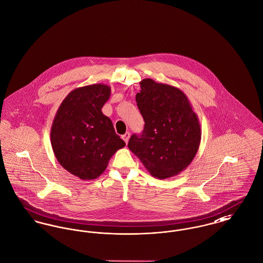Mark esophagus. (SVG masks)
Listing matches in <instances>:
<instances>
[{"mask_svg":"<svg viewBox=\"0 0 263 263\" xmlns=\"http://www.w3.org/2000/svg\"><path fill=\"white\" fill-rule=\"evenodd\" d=\"M122 138H123V140L126 142V143H128L129 141V138H130V133L129 132H126L123 136H122Z\"/></svg>","mask_w":263,"mask_h":263,"instance_id":"1","label":"esophagus"}]
</instances>
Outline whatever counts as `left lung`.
<instances>
[{
  "label": "left lung",
  "mask_w": 263,
  "mask_h": 263,
  "mask_svg": "<svg viewBox=\"0 0 263 263\" xmlns=\"http://www.w3.org/2000/svg\"><path fill=\"white\" fill-rule=\"evenodd\" d=\"M137 106L145 122L140 136L133 134L128 148L155 178L178 175L194 159L201 128L196 113L180 89L146 78L140 82Z\"/></svg>",
  "instance_id": "1"
}]
</instances>
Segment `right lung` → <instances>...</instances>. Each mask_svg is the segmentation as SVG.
I'll return each instance as SVG.
<instances>
[{
	"label": "right lung",
	"mask_w": 263,
	"mask_h": 263,
	"mask_svg": "<svg viewBox=\"0 0 263 263\" xmlns=\"http://www.w3.org/2000/svg\"><path fill=\"white\" fill-rule=\"evenodd\" d=\"M111 95L105 84L71 91L61 103L51 127V144L61 166L82 180H93L125 146L112 121L102 113Z\"/></svg>",
	"instance_id": "1"
}]
</instances>
